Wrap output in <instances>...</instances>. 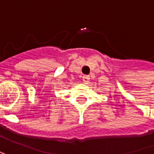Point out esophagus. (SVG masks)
Listing matches in <instances>:
<instances>
[{
	"instance_id": "obj_1",
	"label": "esophagus",
	"mask_w": 154,
	"mask_h": 154,
	"mask_svg": "<svg viewBox=\"0 0 154 154\" xmlns=\"http://www.w3.org/2000/svg\"><path fill=\"white\" fill-rule=\"evenodd\" d=\"M82 80H83V82L85 84H87L89 82V80H90V77L88 75H83L82 76Z\"/></svg>"
}]
</instances>
